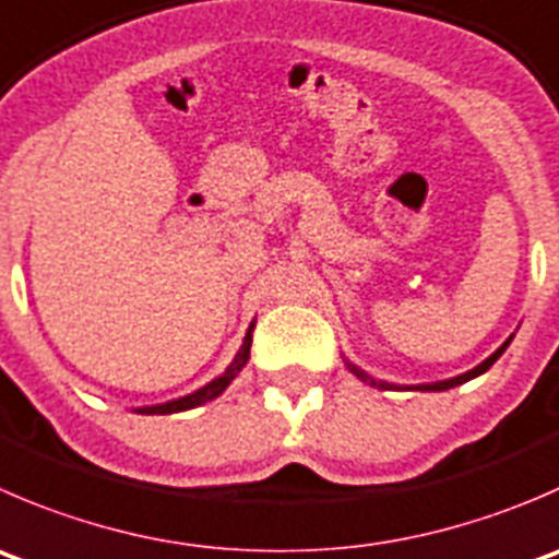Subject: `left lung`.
<instances>
[{"label": "left lung", "mask_w": 559, "mask_h": 559, "mask_svg": "<svg viewBox=\"0 0 559 559\" xmlns=\"http://www.w3.org/2000/svg\"><path fill=\"white\" fill-rule=\"evenodd\" d=\"M513 338V335H511ZM511 338L506 341V344L500 346V349L495 352V355H489L486 357L484 362H480V366H475L473 371H467V373H459V377H453V379H442V382H431V384H409V388L406 390H448V388H456V384H464V382H469V379H475V377H480V373L484 371H489L491 366H495L497 362V357L502 355V352L508 349V344H511ZM346 368H349L352 373H355L357 379H360V382H366V384H371V388H379V390H401V384H390V382H379V379H373V377H368L366 371H362V368H357V366H352V362H346Z\"/></svg>", "instance_id": "1"}]
</instances>
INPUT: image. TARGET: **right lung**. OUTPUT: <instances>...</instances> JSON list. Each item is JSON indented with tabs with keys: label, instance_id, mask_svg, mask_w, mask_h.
Segmentation results:
<instances>
[{
	"label": "right lung",
	"instance_id": "right-lung-1",
	"mask_svg": "<svg viewBox=\"0 0 559 559\" xmlns=\"http://www.w3.org/2000/svg\"><path fill=\"white\" fill-rule=\"evenodd\" d=\"M251 333H253V324L248 328L246 333V341H242L240 352H237V357L231 360V366L226 368L221 377H215L213 382H207L204 388H199L197 393L191 395H182V399H175V401H166V404H155V406H139V415H171V412H186V409H193V406H202L207 404V401L218 399L221 393H224L226 388H229L231 379L237 377V373L242 371V366L248 362V357H251Z\"/></svg>",
	"mask_w": 559,
	"mask_h": 559
}]
</instances>
